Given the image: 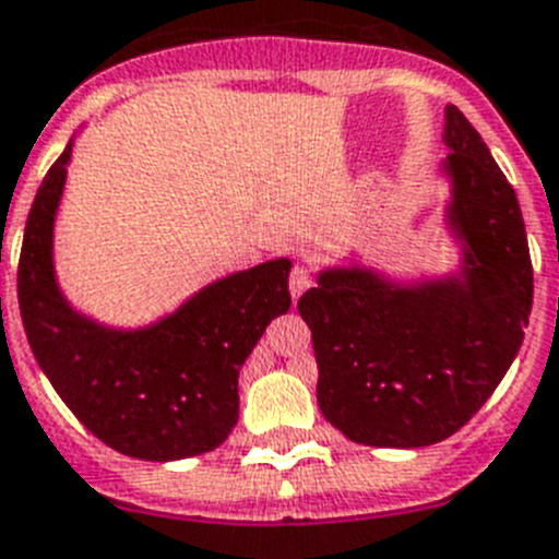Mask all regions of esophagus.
<instances>
[{
  "instance_id": "obj_1",
  "label": "esophagus",
  "mask_w": 559,
  "mask_h": 559,
  "mask_svg": "<svg viewBox=\"0 0 559 559\" xmlns=\"http://www.w3.org/2000/svg\"><path fill=\"white\" fill-rule=\"evenodd\" d=\"M309 286H312V275H309V270L304 264L293 266V275H289V293H293V298L298 300L300 295L307 293Z\"/></svg>"
}]
</instances>
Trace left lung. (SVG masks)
<instances>
[{
    "instance_id": "left-lung-1",
    "label": "left lung",
    "mask_w": 559,
    "mask_h": 559,
    "mask_svg": "<svg viewBox=\"0 0 559 559\" xmlns=\"http://www.w3.org/2000/svg\"><path fill=\"white\" fill-rule=\"evenodd\" d=\"M441 140L453 273L400 281L357 261L320 270L298 300L312 329L320 411L368 448H427L461 430L528 326L535 278L514 188L453 104Z\"/></svg>"
}]
</instances>
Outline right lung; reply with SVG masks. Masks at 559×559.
<instances>
[{
	"label": "right lung",
	"instance_id": "add662e5",
	"mask_svg": "<svg viewBox=\"0 0 559 559\" xmlns=\"http://www.w3.org/2000/svg\"><path fill=\"white\" fill-rule=\"evenodd\" d=\"M75 138L33 199L19 259V309L33 357L90 433L123 455L211 453L239 421V371L286 314L289 259L222 275L145 326H109L70 304L56 275V216Z\"/></svg>",
	"mask_w": 559,
	"mask_h": 559
}]
</instances>
